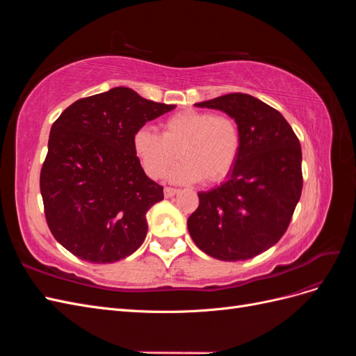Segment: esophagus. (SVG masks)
Wrapping results in <instances>:
<instances>
[{"mask_svg": "<svg viewBox=\"0 0 356 356\" xmlns=\"http://www.w3.org/2000/svg\"><path fill=\"white\" fill-rule=\"evenodd\" d=\"M179 190L178 188H172V187H165V197H174L175 195H178Z\"/></svg>", "mask_w": 356, "mask_h": 356, "instance_id": "obj_1", "label": "esophagus"}]
</instances>
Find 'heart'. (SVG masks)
Wrapping results in <instances>:
<instances>
[{
    "mask_svg": "<svg viewBox=\"0 0 356 356\" xmlns=\"http://www.w3.org/2000/svg\"><path fill=\"white\" fill-rule=\"evenodd\" d=\"M135 153L147 174L160 178L169 172L175 182H218L229 175L241 152V131L232 117L186 110L168 117L161 134L139 127L134 135Z\"/></svg>",
    "mask_w": 356,
    "mask_h": 356,
    "instance_id": "heart-1",
    "label": "heart"
}]
</instances>
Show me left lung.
<instances>
[{"mask_svg": "<svg viewBox=\"0 0 356 356\" xmlns=\"http://www.w3.org/2000/svg\"><path fill=\"white\" fill-rule=\"evenodd\" d=\"M195 105L222 111L238 123L241 152L224 182L197 193L188 233L217 260H250L282 238L300 200L298 138L281 113L251 95L229 93Z\"/></svg>", "mask_w": 356, "mask_h": 356, "instance_id": "8db88e82", "label": "left lung"}]
</instances>
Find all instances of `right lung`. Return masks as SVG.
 Listing matches in <instances>:
<instances>
[{
  "label": "right lung",
  "instance_id": "1",
  "mask_svg": "<svg viewBox=\"0 0 356 356\" xmlns=\"http://www.w3.org/2000/svg\"><path fill=\"white\" fill-rule=\"evenodd\" d=\"M175 106L114 88L75 101L53 123L40 190L51 234L80 260L114 263L143 245L163 187L145 175L134 135Z\"/></svg>",
  "mask_w": 356,
  "mask_h": 356
}]
</instances>
